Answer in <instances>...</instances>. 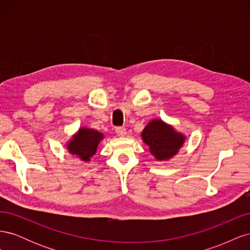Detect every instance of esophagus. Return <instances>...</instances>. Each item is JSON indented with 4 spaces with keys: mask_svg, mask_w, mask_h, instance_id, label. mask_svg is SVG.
Returning <instances> with one entry per match:
<instances>
[{
    "mask_svg": "<svg viewBox=\"0 0 250 250\" xmlns=\"http://www.w3.org/2000/svg\"><path fill=\"white\" fill-rule=\"evenodd\" d=\"M116 132H117V134L119 135V137H121V138H124L125 135H126V129L124 127H118L117 129H116Z\"/></svg>",
    "mask_w": 250,
    "mask_h": 250,
    "instance_id": "obj_1",
    "label": "esophagus"
}]
</instances>
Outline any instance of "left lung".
<instances>
[{
    "instance_id": "1",
    "label": "left lung",
    "mask_w": 250,
    "mask_h": 250,
    "mask_svg": "<svg viewBox=\"0 0 250 250\" xmlns=\"http://www.w3.org/2000/svg\"><path fill=\"white\" fill-rule=\"evenodd\" d=\"M142 140L157 162H167L184 146L187 137L162 119H153L142 131Z\"/></svg>"
}]
</instances>
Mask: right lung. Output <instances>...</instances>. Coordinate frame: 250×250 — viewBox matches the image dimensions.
Here are the masks:
<instances>
[{
    "instance_id": "obj_1",
    "label": "right lung",
    "mask_w": 250,
    "mask_h": 250,
    "mask_svg": "<svg viewBox=\"0 0 250 250\" xmlns=\"http://www.w3.org/2000/svg\"><path fill=\"white\" fill-rule=\"evenodd\" d=\"M104 134L93 128L80 127L76 133L66 142V149L72 155L78 157L82 162H89L96 152Z\"/></svg>"
}]
</instances>
